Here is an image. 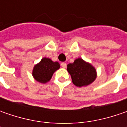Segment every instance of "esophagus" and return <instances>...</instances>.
Wrapping results in <instances>:
<instances>
[{
  "label": "esophagus",
  "instance_id": "1",
  "mask_svg": "<svg viewBox=\"0 0 127 127\" xmlns=\"http://www.w3.org/2000/svg\"><path fill=\"white\" fill-rule=\"evenodd\" d=\"M66 66H67V64H66V63H64V62H62L61 64V66L62 68H66Z\"/></svg>",
  "mask_w": 127,
  "mask_h": 127
}]
</instances>
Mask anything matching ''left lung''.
I'll return each instance as SVG.
<instances>
[{
  "instance_id": "obj_1",
  "label": "left lung",
  "mask_w": 127,
  "mask_h": 127,
  "mask_svg": "<svg viewBox=\"0 0 127 127\" xmlns=\"http://www.w3.org/2000/svg\"><path fill=\"white\" fill-rule=\"evenodd\" d=\"M67 71L71 75L73 83L78 87L90 85L97 78L96 69L81 58L76 59L72 64H68Z\"/></svg>"
}]
</instances>
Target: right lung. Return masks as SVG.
<instances>
[{
	"mask_svg": "<svg viewBox=\"0 0 127 127\" xmlns=\"http://www.w3.org/2000/svg\"><path fill=\"white\" fill-rule=\"evenodd\" d=\"M59 68L60 65L59 62H54L50 59L44 57L34 66L32 71V76L38 82L46 83L51 80L54 73Z\"/></svg>",
	"mask_w": 127,
	"mask_h": 127,
	"instance_id": "obj_1",
	"label": "right lung"
}]
</instances>
